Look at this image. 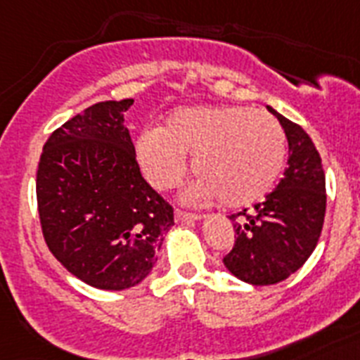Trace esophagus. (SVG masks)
<instances>
[{"label": "esophagus", "instance_id": "34e87169", "mask_svg": "<svg viewBox=\"0 0 360 360\" xmlns=\"http://www.w3.org/2000/svg\"><path fill=\"white\" fill-rule=\"evenodd\" d=\"M175 220L177 221H194V220H201V214L198 212H188V210H175Z\"/></svg>", "mask_w": 360, "mask_h": 360}]
</instances>
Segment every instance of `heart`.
I'll return each instance as SVG.
<instances>
[{"mask_svg": "<svg viewBox=\"0 0 360 360\" xmlns=\"http://www.w3.org/2000/svg\"><path fill=\"white\" fill-rule=\"evenodd\" d=\"M136 153L155 188L179 185L185 157H194L200 179L186 190L190 203L221 198L229 207H248L276 185L286 160V136L274 116L251 107H183L160 131L140 134Z\"/></svg>", "mask_w": 360, "mask_h": 360, "instance_id": "obj_1", "label": "heart"}]
</instances>
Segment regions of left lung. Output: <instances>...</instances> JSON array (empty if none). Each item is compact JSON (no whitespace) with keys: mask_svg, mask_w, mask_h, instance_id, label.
Returning a JSON list of instances; mask_svg holds the SVG:
<instances>
[{"mask_svg":"<svg viewBox=\"0 0 360 360\" xmlns=\"http://www.w3.org/2000/svg\"><path fill=\"white\" fill-rule=\"evenodd\" d=\"M285 129L288 166L276 190L257 203L231 214L235 246L224 264L250 285H276L300 270L320 238L326 216V174L311 136L297 124L268 107Z\"/></svg>","mask_w":360,"mask_h":360,"instance_id":"8db88e82","label":"left lung"}]
</instances>
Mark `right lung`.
<instances>
[{
  "instance_id": "add662e5",
  "label": "right lung",
  "mask_w": 360,
  "mask_h": 360,
  "mask_svg": "<svg viewBox=\"0 0 360 360\" xmlns=\"http://www.w3.org/2000/svg\"><path fill=\"white\" fill-rule=\"evenodd\" d=\"M99 101L49 134L37 172L44 240L60 264L101 290L139 285L174 226V207L140 174L124 114Z\"/></svg>"
}]
</instances>
